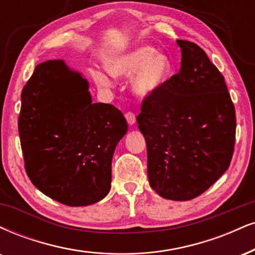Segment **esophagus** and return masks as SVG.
Listing matches in <instances>:
<instances>
[{
	"label": "esophagus",
	"mask_w": 255,
	"mask_h": 255,
	"mask_svg": "<svg viewBox=\"0 0 255 255\" xmlns=\"http://www.w3.org/2000/svg\"><path fill=\"white\" fill-rule=\"evenodd\" d=\"M125 116H126V120H127V122H128V124H129L130 126L135 124L136 119H135V114H134V113L128 112V113H126Z\"/></svg>",
	"instance_id": "obj_1"
}]
</instances>
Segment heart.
I'll list each match as a JSON object with an SVG mask.
<instances>
[{
    "label": "heart",
    "instance_id": "heart-1",
    "mask_svg": "<svg viewBox=\"0 0 255 255\" xmlns=\"http://www.w3.org/2000/svg\"><path fill=\"white\" fill-rule=\"evenodd\" d=\"M108 71L119 78H129L134 94L148 97L164 87L172 73L170 58L149 46H137L109 61ZM94 78L101 87H110L112 79L102 72H95Z\"/></svg>",
    "mask_w": 255,
    "mask_h": 255
}]
</instances>
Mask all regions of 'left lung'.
<instances>
[{
	"label": "left lung",
	"instance_id": "1",
	"mask_svg": "<svg viewBox=\"0 0 255 255\" xmlns=\"http://www.w3.org/2000/svg\"><path fill=\"white\" fill-rule=\"evenodd\" d=\"M180 70L145 97L136 121L146 139L149 185L161 197L189 201L228 170L235 108L225 77L207 53L186 40Z\"/></svg>",
	"mask_w": 255,
	"mask_h": 255
}]
</instances>
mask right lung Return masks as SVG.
Listing matches in <instances>:
<instances>
[{"mask_svg": "<svg viewBox=\"0 0 255 255\" xmlns=\"http://www.w3.org/2000/svg\"><path fill=\"white\" fill-rule=\"evenodd\" d=\"M127 129L124 114L113 104L93 103L87 79L64 60L36 65L21 93L27 176L61 204L90 205L108 195L113 154Z\"/></svg>", "mask_w": 255, "mask_h": 255, "instance_id": "add662e5", "label": "right lung"}]
</instances>
